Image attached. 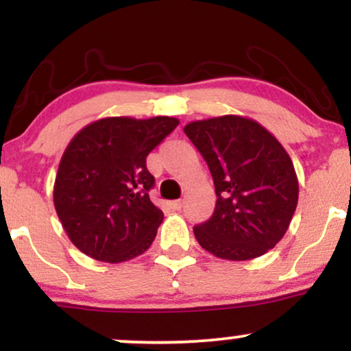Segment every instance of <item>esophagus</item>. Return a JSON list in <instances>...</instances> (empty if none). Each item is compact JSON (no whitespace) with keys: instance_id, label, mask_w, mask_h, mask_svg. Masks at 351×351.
<instances>
[{"instance_id":"1","label":"esophagus","mask_w":351,"mask_h":351,"mask_svg":"<svg viewBox=\"0 0 351 351\" xmlns=\"http://www.w3.org/2000/svg\"><path fill=\"white\" fill-rule=\"evenodd\" d=\"M170 206H171V209H175V211H180V209L183 208V201H181V199L171 201V203H170Z\"/></svg>"}]
</instances>
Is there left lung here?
Returning a JSON list of instances; mask_svg holds the SVG:
<instances>
[{
  "label": "left lung",
  "instance_id": "8db88e82",
  "mask_svg": "<svg viewBox=\"0 0 351 351\" xmlns=\"http://www.w3.org/2000/svg\"><path fill=\"white\" fill-rule=\"evenodd\" d=\"M183 130L208 163L217 198L213 216L193 228L196 241L219 259L263 256L287 232L299 201L289 153L247 117L196 120Z\"/></svg>",
  "mask_w": 351,
  "mask_h": 351
}]
</instances>
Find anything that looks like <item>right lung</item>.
I'll list each match as a JSON object with an SVG mask.
<instances>
[{"mask_svg":"<svg viewBox=\"0 0 351 351\" xmlns=\"http://www.w3.org/2000/svg\"><path fill=\"white\" fill-rule=\"evenodd\" d=\"M180 123L173 117H107L74 135L60 158L54 206L72 244L117 264L150 247L163 221L150 201L147 156Z\"/></svg>","mask_w":351,"mask_h":351,"instance_id":"1","label":"right lung"}]
</instances>
